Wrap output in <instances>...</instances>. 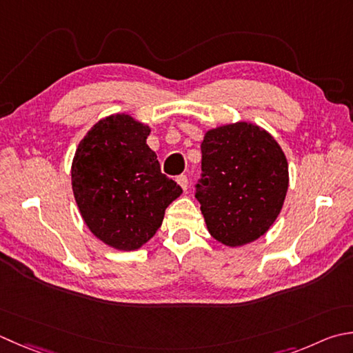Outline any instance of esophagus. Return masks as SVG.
I'll use <instances>...</instances> for the list:
<instances>
[{
    "label": "esophagus",
    "mask_w": 353,
    "mask_h": 353,
    "mask_svg": "<svg viewBox=\"0 0 353 353\" xmlns=\"http://www.w3.org/2000/svg\"><path fill=\"white\" fill-rule=\"evenodd\" d=\"M176 181H177V183H179V185L182 186V190H183V191L188 190V177L182 174V176H179V177L176 179Z\"/></svg>",
    "instance_id": "34e87169"
}]
</instances>
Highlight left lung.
<instances>
[{
	"label": "left lung",
	"mask_w": 353,
	"mask_h": 353,
	"mask_svg": "<svg viewBox=\"0 0 353 353\" xmlns=\"http://www.w3.org/2000/svg\"><path fill=\"white\" fill-rule=\"evenodd\" d=\"M200 148L203 179L196 197L208 232L230 248L265 236L289 186L279 142L265 128L239 121L206 131Z\"/></svg>",
	"instance_id": "obj_1"
}]
</instances>
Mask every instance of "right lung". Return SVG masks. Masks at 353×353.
<instances>
[{
  "instance_id": "add662e5",
  "label": "right lung",
  "mask_w": 353,
  "mask_h": 353,
  "mask_svg": "<svg viewBox=\"0 0 353 353\" xmlns=\"http://www.w3.org/2000/svg\"><path fill=\"white\" fill-rule=\"evenodd\" d=\"M151 128L127 113L103 117L82 137L72 162V190L96 239L136 251L153 239L182 188L161 172L147 145Z\"/></svg>"
}]
</instances>
